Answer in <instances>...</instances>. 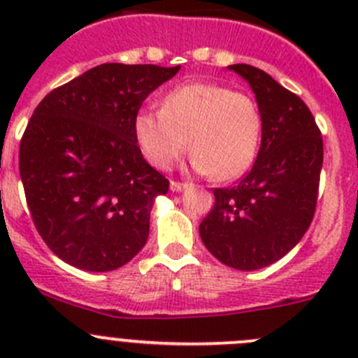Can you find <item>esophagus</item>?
Wrapping results in <instances>:
<instances>
[{
  "instance_id": "1",
  "label": "esophagus",
  "mask_w": 358,
  "mask_h": 358,
  "mask_svg": "<svg viewBox=\"0 0 358 358\" xmlns=\"http://www.w3.org/2000/svg\"><path fill=\"white\" fill-rule=\"evenodd\" d=\"M187 187V183H183V182H175V180H173L171 183H169V189L173 190V192H180V190H183Z\"/></svg>"
}]
</instances>
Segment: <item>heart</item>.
I'll return each instance as SVG.
<instances>
[{
    "instance_id": "1",
    "label": "heart",
    "mask_w": 358,
    "mask_h": 358,
    "mask_svg": "<svg viewBox=\"0 0 358 358\" xmlns=\"http://www.w3.org/2000/svg\"><path fill=\"white\" fill-rule=\"evenodd\" d=\"M135 133L150 164L169 169L189 149L199 173L218 182L243 176L258 156L263 117L248 93L213 83L176 86L162 109L140 110Z\"/></svg>"
}]
</instances>
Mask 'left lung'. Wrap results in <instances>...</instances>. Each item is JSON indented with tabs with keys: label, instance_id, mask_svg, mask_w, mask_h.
Masks as SVG:
<instances>
[{
	"label": "left lung",
	"instance_id": "left-lung-1",
	"mask_svg": "<svg viewBox=\"0 0 358 358\" xmlns=\"http://www.w3.org/2000/svg\"><path fill=\"white\" fill-rule=\"evenodd\" d=\"M249 83L263 117L262 145L236 187L215 189L199 225L208 251L227 266L258 270L286 256L312 223L324 143L306 103L248 64L229 66Z\"/></svg>",
	"mask_w": 358,
	"mask_h": 358
}]
</instances>
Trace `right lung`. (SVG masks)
<instances>
[{
    "mask_svg": "<svg viewBox=\"0 0 358 358\" xmlns=\"http://www.w3.org/2000/svg\"><path fill=\"white\" fill-rule=\"evenodd\" d=\"M178 71L102 64L32 112L19 152L25 199L41 239L69 265L110 272L145 246L154 199L169 182L143 159L135 119Z\"/></svg>",
    "mask_w": 358,
    "mask_h": 358,
    "instance_id": "obj_1",
    "label": "right lung"
}]
</instances>
